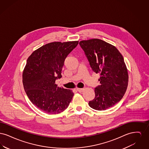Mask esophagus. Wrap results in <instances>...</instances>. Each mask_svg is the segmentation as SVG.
Returning a JSON list of instances; mask_svg holds the SVG:
<instances>
[{
	"instance_id": "esophagus-1",
	"label": "esophagus",
	"mask_w": 149,
	"mask_h": 149,
	"mask_svg": "<svg viewBox=\"0 0 149 149\" xmlns=\"http://www.w3.org/2000/svg\"><path fill=\"white\" fill-rule=\"evenodd\" d=\"M77 91H78L79 92H83V91H84V89H83V88H78V89H77Z\"/></svg>"
}]
</instances>
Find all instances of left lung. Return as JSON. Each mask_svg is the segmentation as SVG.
Returning a JSON list of instances; mask_svg holds the SVG:
<instances>
[{
  "instance_id": "8db88e82",
  "label": "left lung",
  "mask_w": 149,
  "mask_h": 149,
  "mask_svg": "<svg viewBox=\"0 0 149 149\" xmlns=\"http://www.w3.org/2000/svg\"><path fill=\"white\" fill-rule=\"evenodd\" d=\"M93 71L100 74V85L95 88V97L89 106L103 111L120 102L127 88L128 75L123 57L113 45L93 38L80 41Z\"/></svg>"
}]
</instances>
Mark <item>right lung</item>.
I'll return each mask as SVG.
<instances>
[{"label": "right lung", "mask_w": 149, "mask_h": 149, "mask_svg": "<svg viewBox=\"0 0 149 149\" xmlns=\"http://www.w3.org/2000/svg\"><path fill=\"white\" fill-rule=\"evenodd\" d=\"M78 42L49 43L35 50L27 59L22 75L24 91L31 102L46 113L63 112L72 98V91L57 86L55 80L62 77L65 60Z\"/></svg>", "instance_id": "right-lung-1"}]
</instances>
